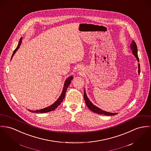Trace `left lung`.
<instances>
[{
	"instance_id": "obj_1",
	"label": "left lung",
	"mask_w": 151,
	"mask_h": 151,
	"mask_svg": "<svg viewBox=\"0 0 151 151\" xmlns=\"http://www.w3.org/2000/svg\"><path fill=\"white\" fill-rule=\"evenodd\" d=\"M130 49L132 50V53L133 54V55L135 56V58L137 59V61L139 62V58L138 57V55H137V45L136 44V42L133 41L130 45ZM138 72L139 74L140 73V65L139 64H138ZM84 98L86 102V105L87 106V107L91 110L93 111V112L95 113H98L99 114H104L106 116H114L116 115V114H118L117 113H110V112H107L104 111L102 109H101L100 108L96 107V106H95L94 104H93V103L90 101V99H88V98L87 96V94L86 93V90L85 88L84 90Z\"/></svg>"
}]
</instances>
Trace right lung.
I'll list each match as a JSON object with an SVG mask.
<instances>
[{"label":"right lung","mask_w":151,"mask_h":151,"mask_svg":"<svg viewBox=\"0 0 151 151\" xmlns=\"http://www.w3.org/2000/svg\"><path fill=\"white\" fill-rule=\"evenodd\" d=\"M22 38L21 37L20 38V40L18 42V46L16 47V49L14 50L13 53H12V58H11V60H12V58H13V56L14 55V54L16 53V52L17 51V50L19 48L20 45H21V43H22ZM73 77L72 76H70V77H68L65 81L64 83V87H63V91H62V93H61L60 96H59L58 100L55 102V103H53V104L47 107H45L44 109H40V110H35V111H33V110H29V111H31L32 113H47V112H49V111H53L54 110H55L58 105L61 104V103L63 102V99H64L65 98V93H66V91H67V88L68 87V86H70V82L73 79Z\"/></svg>","instance_id":"obj_1"}]
</instances>
